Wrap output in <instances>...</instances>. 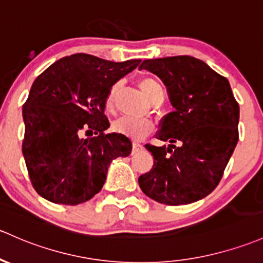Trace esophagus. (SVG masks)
I'll return each mask as SVG.
<instances>
[{
	"label": "esophagus",
	"mask_w": 263,
	"mask_h": 263,
	"mask_svg": "<svg viewBox=\"0 0 263 263\" xmlns=\"http://www.w3.org/2000/svg\"><path fill=\"white\" fill-rule=\"evenodd\" d=\"M140 151H143V145H142V144H139V143H137V142L133 143V154L138 153V152H140Z\"/></svg>",
	"instance_id": "obj_1"
}]
</instances>
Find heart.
<instances>
[{"mask_svg":"<svg viewBox=\"0 0 263 263\" xmlns=\"http://www.w3.org/2000/svg\"><path fill=\"white\" fill-rule=\"evenodd\" d=\"M139 86L144 92V95L151 100V103H153L159 95H163L162 86L152 78L142 79L139 81ZM118 89H119V84H115V85L110 87L108 95H106L105 108L108 110L114 108L115 95H117ZM112 128L119 134L126 135V137L133 138V139H143V138H145L146 135H149L153 132L154 125L148 119H133V118L124 117L115 121Z\"/></svg>","mask_w":263,"mask_h":263,"instance_id":"obj_1","label":"heart"}]
</instances>
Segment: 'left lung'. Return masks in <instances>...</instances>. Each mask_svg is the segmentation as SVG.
I'll use <instances>...</instances> for the list:
<instances>
[{
  "instance_id": "1",
  "label": "left lung",
  "mask_w": 263,
  "mask_h": 263,
  "mask_svg": "<svg viewBox=\"0 0 263 263\" xmlns=\"http://www.w3.org/2000/svg\"><path fill=\"white\" fill-rule=\"evenodd\" d=\"M162 79L174 111L160 121L157 139L146 144L153 168L139 177L149 198L168 205L196 202L214 191L238 142L239 105L230 83L192 56L144 60L139 67Z\"/></svg>"
}]
</instances>
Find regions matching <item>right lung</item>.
Returning a JSON list of instances; mask_svg holds the SVG:
<instances>
[{"label":"right lung","instance_id":"obj_1","mask_svg":"<svg viewBox=\"0 0 263 263\" xmlns=\"http://www.w3.org/2000/svg\"><path fill=\"white\" fill-rule=\"evenodd\" d=\"M139 64L74 53L36 78L22 106V154L42 198L66 205L91 199L103 188L111 160L132 153L128 137L105 133L110 124L104 110L110 87ZM81 132L90 137L83 140Z\"/></svg>","mask_w":263,"mask_h":263}]
</instances>
